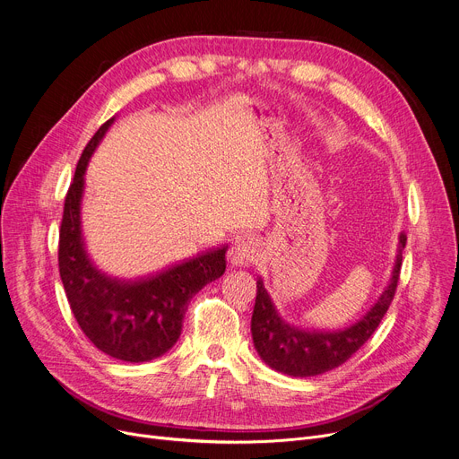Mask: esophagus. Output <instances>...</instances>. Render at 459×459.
Wrapping results in <instances>:
<instances>
[{"mask_svg": "<svg viewBox=\"0 0 459 459\" xmlns=\"http://www.w3.org/2000/svg\"><path fill=\"white\" fill-rule=\"evenodd\" d=\"M261 257L259 245L252 238H240L228 252V261L233 266H250Z\"/></svg>", "mask_w": 459, "mask_h": 459, "instance_id": "esophagus-1", "label": "esophagus"}]
</instances>
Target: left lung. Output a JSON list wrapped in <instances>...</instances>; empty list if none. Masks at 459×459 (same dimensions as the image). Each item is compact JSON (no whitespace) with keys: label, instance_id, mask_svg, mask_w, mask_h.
<instances>
[{"label":"left lung","instance_id":"left-lung-1","mask_svg":"<svg viewBox=\"0 0 459 459\" xmlns=\"http://www.w3.org/2000/svg\"><path fill=\"white\" fill-rule=\"evenodd\" d=\"M406 233L398 235L391 278L378 300L358 322L342 330L318 332L290 326L280 316L263 280L257 278V296L252 313V339L259 358L271 368L292 376V378L325 374L352 358L380 326L393 302L402 266V250L406 248Z\"/></svg>","mask_w":459,"mask_h":459}]
</instances>
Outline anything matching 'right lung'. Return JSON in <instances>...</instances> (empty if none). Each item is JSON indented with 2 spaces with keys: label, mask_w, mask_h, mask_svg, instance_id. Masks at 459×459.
I'll return each mask as SVG.
<instances>
[{
  "label": "right lung",
  "mask_w": 459,
  "mask_h": 459,
  "mask_svg": "<svg viewBox=\"0 0 459 459\" xmlns=\"http://www.w3.org/2000/svg\"><path fill=\"white\" fill-rule=\"evenodd\" d=\"M117 117L107 120L81 153L65 200L59 273L79 328L103 354L127 363L152 361L178 342L193 296L226 271L228 247L212 248L144 278L107 274L89 255L81 224L89 160Z\"/></svg>",
  "instance_id": "1"
}]
</instances>
